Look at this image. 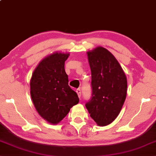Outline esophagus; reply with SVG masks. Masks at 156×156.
<instances>
[{"label":"esophagus","mask_w":156,"mask_h":156,"mask_svg":"<svg viewBox=\"0 0 156 156\" xmlns=\"http://www.w3.org/2000/svg\"><path fill=\"white\" fill-rule=\"evenodd\" d=\"M76 92H77V95L79 96V98L81 99V90L79 88V89H77V90H76Z\"/></svg>","instance_id":"34e87169"}]
</instances>
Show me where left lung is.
Wrapping results in <instances>:
<instances>
[{"instance_id":"8db88e82","label":"left lung","mask_w":156,"mask_h":156,"mask_svg":"<svg viewBox=\"0 0 156 156\" xmlns=\"http://www.w3.org/2000/svg\"><path fill=\"white\" fill-rule=\"evenodd\" d=\"M92 73V97L86 107L98 126L110 124L118 116L127 94V79L118 61L102 47L87 52Z\"/></svg>"}]
</instances>
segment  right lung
<instances>
[{
  "label": "right lung",
  "instance_id": "obj_1",
  "mask_svg": "<svg viewBox=\"0 0 156 156\" xmlns=\"http://www.w3.org/2000/svg\"><path fill=\"white\" fill-rule=\"evenodd\" d=\"M69 54L55 52L40 62L30 80V95L41 117L57 124L77 105V94L69 86L64 62Z\"/></svg>",
  "mask_w": 156,
  "mask_h": 156
}]
</instances>
